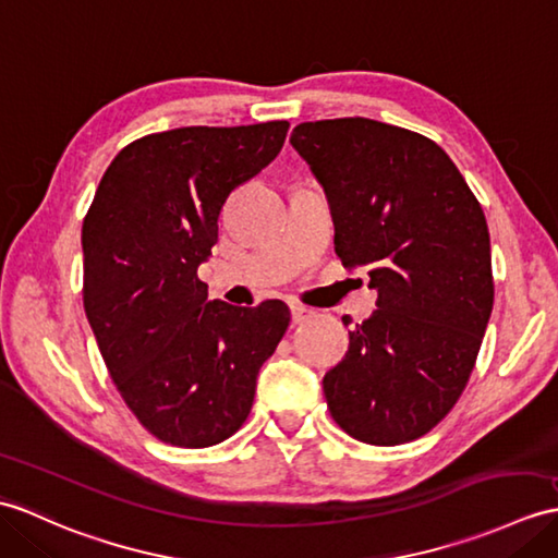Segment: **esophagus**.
<instances>
[{
    "mask_svg": "<svg viewBox=\"0 0 558 558\" xmlns=\"http://www.w3.org/2000/svg\"><path fill=\"white\" fill-rule=\"evenodd\" d=\"M311 316H314V308H308L304 304H292V323H294V326H300V323L308 320Z\"/></svg>",
    "mask_w": 558,
    "mask_h": 558,
    "instance_id": "34e87169",
    "label": "esophagus"
}]
</instances>
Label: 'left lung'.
<instances>
[{
	"instance_id": "8db88e82",
	"label": "left lung",
	"mask_w": 558,
	"mask_h": 558,
	"mask_svg": "<svg viewBox=\"0 0 558 558\" xmlns=\"http://www.w3.org/2000/svg\"><path fill=\"white\" fill-rule=\"evenodd\" d=\"M290 142L326 190L335 252L378 290L323 378L330 416L361 442H411L457 404L481 352L495 302L483 206L407 128L356 116L300 123Z\"/></svg>"
}]
</instances>
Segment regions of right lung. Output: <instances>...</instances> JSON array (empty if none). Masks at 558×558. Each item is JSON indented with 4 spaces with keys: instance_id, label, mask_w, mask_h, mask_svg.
<instances>
[{
    "instance_id": "obj_1",
    "label": "right lung",
    "mask_w": 558,
    "mask_h": 558,
    "mask_svg": "<svg viewBox=\"0 0 558 558\" xmlns=\"http://www.w3.org/2000/svg\"><path fill=\"white\" fill-rule=\"evenodd\" d=\"M288 121L190 125L123 147L83 220V304L116 390L161 442L202 449L247 421L290 326L278 300L209 302L197 268L228 194L278 157Z\"/></svg>"
}]
</instances>
